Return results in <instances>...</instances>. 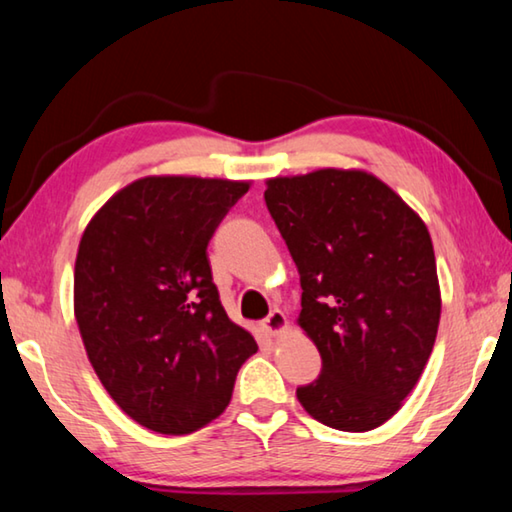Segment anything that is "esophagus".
Segmentation results:
<instances>
[{
	"label": "esophagus",
	"instance_id": "1",
	"mask_svg": "<svg viewBox=\"0 0 512 512\" xmlns=\"http://www.w3.org/2000/svg\"><path fill=\"white\" fill-rule=\"evenodd\" d=\"M287 316H284V311H280V309H273L271 314H268L266 318H264V327H266V332L268 334H273V336H277V334H282L284 329H287Z\"/></svg>",
	"mask_w": 512,
	"mask_h": 512
}]
</instances>
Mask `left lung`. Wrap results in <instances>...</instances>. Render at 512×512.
Segmentation results:
<instances>
[{"label":"left lung","instance_id":"8db88e82","mask_svg":"<svg viewBox=\"0 0 512 512\" xmlns=\"http://www.w3.org/2000/svg\"><path fill=\"white\" fill-rule=\"evenodd\" d=\"M264 201L298 266V325L323 359L296 395L311 418L370 431L400 411L440 320L427 225L366 171L271 178Z\"/></svg>","mask_w":512,"mask_h":512}]
</instances>
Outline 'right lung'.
Listing matches in <instances>:
<instances>
[{"mask_svg":"<svg viewBox=\"0 0 512 512\" xmlns=\"http://www.w3.org/2000/svg\"><path fill=\"white\" fill-rule=\"evenodd\" d=\"M248 183L149 176L85 228L74 314L94 372L142 427L183 436L225 411L257 343L232 323L207 244Z\"/></svg>","mask_w":512,"mask_h":512,"instance_id":"add662e5","label":"right lung"}]
</instances>
